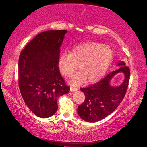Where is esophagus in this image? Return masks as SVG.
<instances>
[{"label": "esophagus", "mask_w": 147, "mask_h": 147, "mask_svg": "<svg viewBox=\"0 0 147 147\" xmlns=\"http://www.w3.org/2000/svg\"><path fill=\"white\" fill-rule=\"evenodd\" d=\"M76 90H78V88H77L74 87V86H71V87H70V91H71V92L76 91Z\"/></svg>", "instance_id": "1"}]
</instances>
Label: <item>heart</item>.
<instances>
[{"instance_id": "obj_1", "label": "heart", "mask_w": 147, "mask_h": 147, "mask_svg": "<svg viewBox=\"0 0 147 147\" xmlns=\"http://www.w3.org/2000/svg\"><path fill=\"white\" fill-rule=\"evenodd\" d=\"M113 57V50L110 46L94 42L86 43L74 47L70 53H62L58 59V67L61 75L68 78L78 65L80 72L71 80L73 85H79L85 80L88 83H94L105 75Z\"/></svg>"}]
</instances>
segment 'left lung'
Returning <instances> with one entry per match:
<instances>
[{"mask_svg":"<svg viewBox=\"0 0 147 147\" xmlns=\"http://www.w3.org/2000/svg\"><path fill=\"white\" fill-rule=\"evenodd\" d=\"M118 65L120 66L118 69L108 74L99 82L80 89L86 96L84 102L78 108L82 119L89 122L99 121L112 113L121 103L127 90L130 71L124 61H120ZM120 72L125 74L123 83L117 87L111 86L110 80Z\"/></svg>","mask_w":147,"mask_h":147,"instance_id":"1","label":"left lung"}]
</instances>
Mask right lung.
<instances>
[{"instance_id":"1","label":"right lung","mask_w":147,"mask_h":147,"mask_svg":"<svg viewBox=\"0 0 147 147\" xmlns=\"http://www.w3.org/2000/svg\"><path fill=\"white\" fill-rule=\"evenodd\" d=\"M66 30L47 31L33 38L19 59V87L24 102L40 118L57 111V98L69 92L58 67Z\"/></svg>"}]
</instances>
